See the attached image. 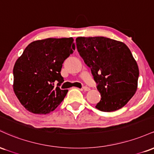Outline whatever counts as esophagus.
<instances>
[{
	"label": "esophagus",
	"instance_id": "obj_1",
	"mask_svg": "<svg viewBox=\"0 0 154 154\" xmlns=\"http://www.w3.org/2000/svg\"><path fill=\"white\" fill-rule=\"evenodd\" d=\"M82 90H83V91H89L91 89H90V88H88V87H86V86H85V87H83Z\"/></svg>",
	"mask_w": 154,
	"mask_h": 154
}]
</instances>
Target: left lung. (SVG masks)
I'll return each instance as SVG.
<instances>
[{"label":"left lung","instance_id":"obj_1","mask_svg":"<svg viewBox=\"0 0 154 154\" xmlns=\"http://www.w3.org/2000/svg\"><path fill=\"white\" fill-rule=\"evenodd\" d=\"M76 45L101 95L95 108L111 112L125 106L137 91L139 77L138 66L129 48L104 37H78Z\"/></svg>","mask_w":154,"mask_h":154}]
</instances>
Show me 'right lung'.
Returning a JSON list of instances; mask_svg holds the SVG:
<instances>
[{
	"instance_id": "1",
	"label": "right lung",
	"mask_w": 154,
	"mask_h": 154,
	"mask_svg": "<svg viewBox=\"0 0 154 154\" xmlns=\"http://www.w3.org/2000/svg\"><path fill=\"white\" fill-rule=\"evenodd\" d=\"M75 48L72 38L35 40L26 47L14 66L13 89L26 110L46 114L62 102L68 91L54 82H63L62 63Z\"/></svg>"
}]
</instances>
